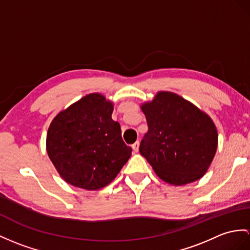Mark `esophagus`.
Instances as JSON below:
<instances>
[{
  "mask_svg": "<svg viewBox=\"0 0 250 250\" xmlns=\"http://www.w3.org/2000/svg\"><path fill=\"white\" fill-rule=\"evenodd\" d=\"M139 145H140L139 141H137L136 143L132 144V149H133V151H135V153H138V151H139Z\"/></svg>",
  "mask_w": 250,
  "mask_h": 250,
  "instance_id": "obj_1",
  "label": "esophagus"
}]
</instances>
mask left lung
Listing matches in <instances>:
<instances>
[{
    "mask_svg": "<svg viewBox=\"0 0 250 250\" xmlns=\"http://www.w3.org/2000/svg\"><path fill=\"white\" fill-rule=\"evenodd\" d=\"M141 109L148 131L139 150L158 177L174 186L202 178L217 148V130L209 115L166 91L158 92Z\"/></svg>",
    "mask_w": 250,
    "mask_h": 250,
    "instance_id": "1",
    "label": "left lung"
}]
</instances>
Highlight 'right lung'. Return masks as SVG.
<instances>
[{
    "label": "right lung",
    "instance_id": "right-lung-1",
    "mask_svg": "<svg viewBox=\"0 0 250 250\" xmlns=\"http://www.w3.org/2000/svg\"><path fill=\"white\" fill-rule=\"evenodd\" d=\"M113 105L91 93L59 112L48 127L47 155L68 184L99 190L117 177L131 156L121 126L111 118Z\"/></svg>",
    "mask_w": 250,
    "mask_h": 250
}]
</instances>
